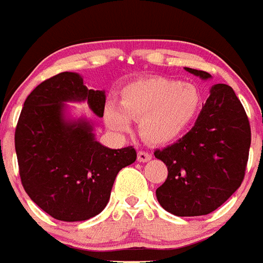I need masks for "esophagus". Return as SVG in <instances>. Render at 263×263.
Instances as JSON below:
<instances>
[{
  "label": "esophagus",
  "mask_w": 263,
  "mask_h": 263,
  "mask_svg": "<svg viewBox=\"0 0 263 263\" xmlns=\"http://www.w3.org/2000/svg\"><path fill=\"white\" fill-rule=\"evenodd\" d=\"M137 159H138V162L145 163V162H148V160L152 159V155L146 152H138V157H137Z\"/></svg>",
  "instance_id": "obj_1"
}]
</instances>
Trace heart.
I'll return each mask as SVG.
<instances>
[{"instance_id":"obj_1","label":"heart","mask_w":263,"mask_h":263,"mask_svg":"<svg viewBox=\"0 0 263 263\" xmlns=\"http://www.w3.org/2000/svg\"><path fill=\"white\" fill-rule=\"evenodd\" d=\"M203 99L199 88L175 79L143 78L125 85L120 106L106 105L104 120L117 133L132 132V120L141 121V134L153 145H168L194 124Z\"/></svg>"}]
</instances>
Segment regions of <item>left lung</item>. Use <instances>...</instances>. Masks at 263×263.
I'll return each instance as SVG.
<instances>
[{
    "mask_svg": "<svg viewBox=\"0 0 263 263\" xmlns=\"http://www.w3.org/2000/svg\"><path fill=\"white\" fill-rule=\"evenodd\" d=\"M184 69L201 80L212 78L208 72ZM250 139L249 120L234 90L227 84L212 85L195 126L154 153L168 170L155 192L160 205L180 217L217 210L242 183Z\"/></svg>",
    "mask_w": 263,
    "mask_h": 263,
    "instance_id": "left-lung-1",
    "label": "left lung"
}]
</instances>
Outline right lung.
<instances>
[{"label": "right lung", "instance_id": "right-lung-1", "mask_svg": "<svg viewBox=\"0 0 263 263\" xmlns=\"http://www.w3.org/2000/svg\"><path fill=\"white\" fill-rule=\"evenodd\" d=\"M105 90L88 89L78 72H62L27 96L15 129V153L26 194L60 221H84L106 206L121 168L134 163V147L109 148L85 115L69 103H87L103 117Z\"/></svg>", "mask_w": 263, "mask_h": 263}]
</instances>
